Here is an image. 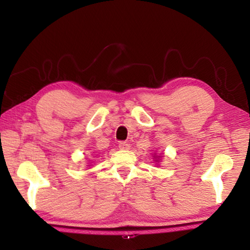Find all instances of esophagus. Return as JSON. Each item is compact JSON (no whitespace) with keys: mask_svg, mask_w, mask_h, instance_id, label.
Masks as SVG:
<instances>
[{"mask_svg":"<svg viewBox=\"0 0 250 250\" xmlns=\"http://www.w3.org/2000/svg\"><path fill=\"white\" fill-rule=\"evenodd\" d=\"M119 149L120 150H129L130 149V145L128 142H120L119 143Z\"/></svg>","mask_w":250,"mask_h":250,"instance_id":"esophagus-1","label":"esophagus"}]
</instances>
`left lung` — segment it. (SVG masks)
Wrapping results in <instances>:
<instances>
[{"mask_svg": "<svg viewBox=\"0 0 250 250\" xmlns=\"http://www.w3.org/2000/svg\"><path fill=\"white\" fill-rule=\"evenodd\" d=\"M153 158H154V159H158V158H160V156H158V155H155V154H154V155H153ZM156 161H159V160H156Z\"/></svg>", "mask_w": 250, "mask_h": 250, "instance_id": "obj_1", "label": "left lung"}]
</instances>
